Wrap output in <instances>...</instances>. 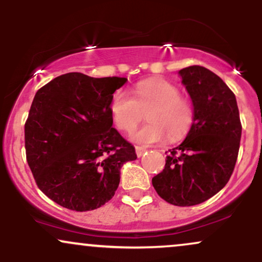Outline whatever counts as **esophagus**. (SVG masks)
I'll use <instances>...</instances> for the list:
<instances>
[{
    "label": "esophagus",
    "instance_id": "34e87169",
    "mask_svg": "<svg viewBox=\"0 0 262 262\" xmlns=\"http://www.w3.org/2000/svg\"><path fill=\"white\" fill-rule=\"evenodd\" d=\"M146 151L145 148H141V146H135V152H137V156L138 158H140V156L144 155V152Z\"/></svg>",
    "mask_w": 262,
    "mask_h": 262
}]
</instances>
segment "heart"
Returning a JSON list of instances; mask_svg holds the SVG:
<instances>
[{"label":"heart","instance_id":"heart-1","mask_svg":"<svg viewBox=\"0 0 262 262\" xmlns=\"http://www.w3.org/2000/svg\"><path fill=\"white\" fill-rule=\"evenodd\" d=\"M149 111L144 125L133 134L140 145L160 144L167 138L175 141L188 133L194 121V108L188 98L182 97L180 89L161 79H148L134 87V97L125 91H117L110 104L112 121L117 128L132 133Z\"/></svg>","mask_w":262,"mask_h":262}]
</instances>
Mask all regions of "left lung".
<instances>
[{
  "label": "left lung",
  "mask_w": 262,
  "mask_h": 262,
  "mask_svg": "<svg viewBox=\"0 0 262 262\" xmlns=\"http://www.w3.org/2000/svg\"><path fill=\"white\" fill-rule=\"evenodd\" d=\"M179 74L191 96L194 121L186 139L169 150L165 169L151 182L162 200L188 207L213 197L229 181L242 123L235 95L218 75L198 65Z\"/></svg>",
  "instance_id": "obj_1"
}]
</instances>
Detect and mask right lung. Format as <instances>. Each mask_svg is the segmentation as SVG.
<instances>
[{
	"label": "right lung",
	"mask_w": 262,
	"mask_h": 262,
	"mask_svg": "<svg viewBox=\"0 0 262 262\" xmlns=\"http://www.w3.org/2000/svg\"><path fill=\"white\" fill-rule=\"evenodd\" d=\"M125 77L69 73L39 89L25 124L26 155L39 189L65 208H100L116 193L134 146L110 112L113 93Z\"/></svg>",
	"instance_id": "obj_1"
}]
</instances>
